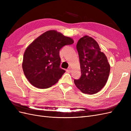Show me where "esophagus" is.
<instances>
[{"mask_svg":"<svg viewBox=\"0 0 131 131\" xmlns=\"http://www.w3.org/2000/svg\"><path fill=\"white\" fill-rule=\"evenodd\" d=\"M66 71H67V73H70V72H71V69L69 68H68V69H67Z\"/></svg>","mask_w":131,"mask_h":131,"instance_id":"obj_1","label":"esophagus"}]
</instances>
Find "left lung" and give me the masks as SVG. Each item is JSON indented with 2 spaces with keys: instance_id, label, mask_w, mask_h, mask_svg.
Returning <instances> with one entry per match:
<instances>
[{
  "instance_id": "1",
  "label": "left lung",
  "mask_w": 131,
  "mask_h": 131,
  "mask_svg": "<svg viewBox=\"0 0 131 131\" xmlns=\"http://www.w3.org/2000/svg\"><path fill=\"white\" fill-rule=\"evenodd\" d=\"M80 63L81 77L74 79V84L82 93H97L106 84L110 67L98 43L92 38L84 36L77 45Z\"/></svg>"
}]
</instances>
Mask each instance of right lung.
<instances>
[{"instance_id": "add662e5", "label": "right lung", "mask_w": 131, "mask_h": 131, "mask_svg": "<svg viewBox=\"0 0 131 131\" xmlns=\"http://www.w3.org/2000/svg\"><path fill=\"white\" fill-rule=\"evenodd\" d=\"M74 43L72 38L57 31H46L34 40L23 55L22 68L33 86L47 89L58 82L66 71L60 68L59 51Z\"/></svg>"}]
</instances>
